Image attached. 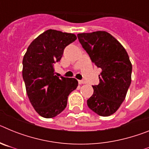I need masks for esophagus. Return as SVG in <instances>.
<instances>
[{
  "label": "esophagus",
  "instance_id": "obj_1",
  "mask_svg": "<svg viewBox=\"0 0 149 149\" xmlns=\"http://www.w3.org/2000/svg\"><path fill=\"white\" fill-rule=\"evenodd\" d=\"M85 83V81H83V80H78V84H83Z\"/></svg>",
  "mask_w": 149,
  "mask_h": 149
}]
</instances>
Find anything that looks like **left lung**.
I'll use <instances>...</instances> for the list:
<instances>
[{
    "instance_id": "obj_1",
    "label": "left lung",
    "mask_w": 149,
    "mask_h": 149,
    "mask_svg": "<svg viewBox=\"0 0 149 149\" xmlns=\"http://www.w3.org/2000/svg\"><path fill=\"white\" fill-rule=\"evenodd\" d=\"M77 38L91 60L101 68L99 84L87 100L91 110L101 116L113 114L125 98L131 82L132 65L123 46L105 31L79 33Z\"/></svg>"
}]
</instances>
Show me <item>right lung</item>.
<instances>
[{"mask_svg":"<svg viewBox=\"0 0 149 149\" xmlns=\"http://www.w3.org/2000/svg\"><path fill=\"white\" fill-rule=\"evenodd\" d=\"M76 39L73 33L48 30L33 41L24 56L22 76L27 96L44 118H54L63 112L68 95L77 88L75 78L57 77L54 68L65 47Z\"/></svg>","mask_w":149,"mask_h":149,"instance_id":"add662e5","label":"right lung"}]
</instances>
